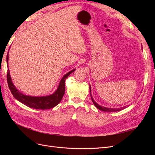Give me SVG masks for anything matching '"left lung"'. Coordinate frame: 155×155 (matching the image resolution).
<instances>
[{"label": "left lung", "instance_id": "1", "mask_svg": "<svg viewBox=\"0 0 155 155\" xmlns=\"http://www.w3.org/2000/svg\"><path fill=\"white\" fill-rule=\"evenodd\" d=\"M142 50H143V48H142ZM89 87H90V92H91V97L92 101L93 102V104H94V105H95V107L99 110H101L102 111H105V112H116V111H120V110H123L127 107L126 106H125L124 107H121V108H109V107H103V106L100 105L99 104H97L94 100L93 97L92 96L91 87L90 85H89Z\"/></svg>", "mask_w": 155, "mask_h": 155}]
</instances>
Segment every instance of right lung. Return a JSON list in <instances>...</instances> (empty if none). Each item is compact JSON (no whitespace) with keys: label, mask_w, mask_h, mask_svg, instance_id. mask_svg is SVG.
Wrapping results in <instances>:
<instances>
[{"label":"right lung","mask_w":155,"mask_h":155,"mask_svg":"<svg viewBox=\"0 0 155 155\" xmlns=\"http://www.w3.org/2000/svg\"><path fill=\"white\" fill-rule=\"evenodd\" d=\"M8 53L9 52H8L6 58V61L8 65L9 59ZM75 70H76V69H73L65 74L62 78V79H61L57 90H56L53 94H51L48 96H31L23 94L21 93L19 91H18V89H17L15 85H13L10 76V70L9 69H8L7 81L9 88H10L13 97H15L17 100L22 103V104L35 109H49L58 105L60 101H61L65 91V80H66V79L70 76V74L72 73L74 71H75Z\"/></svg>","instance_id":"1"}]
</instances>
